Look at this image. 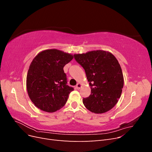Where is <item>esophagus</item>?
Here are the masks:
<instances>
[{"mask_svg": "<svg viewBox=\"0 0 152 152\" xmlns=\"http://www.w3.org/2000/svg\"><path fill=\"white\" fill-rule=\"evenodd\" d=\"M81 87H82V84H81L80 83H78V84L76 85V86H75L76 89H80L81 88Z\"/></svg>", "mask_w": 152, "mask_h": 152, "instance_id": "34e87169", "label": "esophagus"}]
</instances>
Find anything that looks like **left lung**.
I'll use <instances>...</instances> for the list:
<instances>
[{
    "instance_id": "1",
    "label": "left lung",
    "mask_w": 152,
    "mask_h": 152,
    "mask_svg": "<svg viewBox=\"0 0 152 152\" xmlns=\"http://www.w3.org/2000/svg\"><path fill=\"white\" fill-rule=\"evenodd\" d=\"M75 61L83 67L89 82L91 94L83 98L87 110L103 113L111 110L120 98L124 77L116 58L104 50H93L74 54Z\"/></svg>"
}]
</instances>
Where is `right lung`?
I'll list each match as a JSON object with an SVG mask.
<instances>
[{"instance_id": "add662e5", "label": "right lung", "mask_w": 152, "mask_h": 152, "mask_svg": "<svg viewBox=\"0 0 152 152\" xmlns=\"http://www.w3.org/2000/svg\"><path fill=\"white\" fill-rule=\"evenodd\" d=\"M73 56L57 49L45 50L31 61L26 77V88L31 101L44 112L62 108L73 90L68 86L63 67Z\"/></svg>"}]
</instances>
